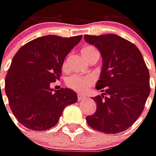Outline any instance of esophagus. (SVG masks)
Masks as SVG:
<instances>
[{"instance_id":"esophagus-1","label":"esophagus","mask_w":156,"mask_h":156,"mask_svg":"<svg viewBox=\"0 0 156 156\" xmlns=\"http://www.w3.org/2000/svg\"><path fill=\"white\" fill-rule=\"evenodd\" d=\"M84 99H86V96H85V95H83V94H78V100L79 101H81L84 100Z\"/></svg>"}]
</instances>
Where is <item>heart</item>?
<instances>
[{
	"mask_svg": "<svg viewBox=\"0 0 156 156\" xmlns=\"http://www.w3.org/2000/svg\"><path fill=\"white\" fill-rule=\"evenodd\" d=\"M96 53H98V51L92 46H87L82 49V55L85 58ZM63 65L65 66L66 62H64ZM93 83H94V78L92 76H81L78 74H73L66 79V85L69 88L78 93L86 92L93 85Z\"/></svg>",
	"mask_w": 156,
	"mask_h": 156,
	"instance_id": "heart-1",
	"label": "heart"
}]
</instances>
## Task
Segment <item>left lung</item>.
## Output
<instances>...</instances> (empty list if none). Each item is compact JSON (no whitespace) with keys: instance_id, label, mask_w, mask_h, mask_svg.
I'll return each mask as SVG.
<instances>
[{"instance_id":"left-lung-1","label":"left lung","mask_w":156,"mask_h":156,"mask_svg":"<svg viewBox=\"0 0 156 156\" xmlns=\"http://www.w3.org/2000/svg\"><path fill=\"white\" fill-rule=\"evenodd\" d=\"M102 56V68L94 97L96 111L87 116L88 125L108 134L124 132L140 117L150 94L149 72L139 48L115 34L85 35Z\"/></svg>"}]
</instances>
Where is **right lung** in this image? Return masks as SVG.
Segmentation results:
<instances>
[{
  "instance_id": "obj_1",
  "label": "right lung",
  "mask_w": 156,
  "mask_h": 156,
  "mask_svg": "<svg viewBox=\"0 0 156 156\" xmlns=\"http://www.w3.org/2000/svg\"><path fill=\"white\" fill-rule=\"evenodd\" d=\"M82 35L62 38L48 35L26 43L13 57L5 78V93L18 122L34 131H46L58 123L66 106L78 101L69 88L55 90L66 55Z\"/></svg>"
}]
</instances>
